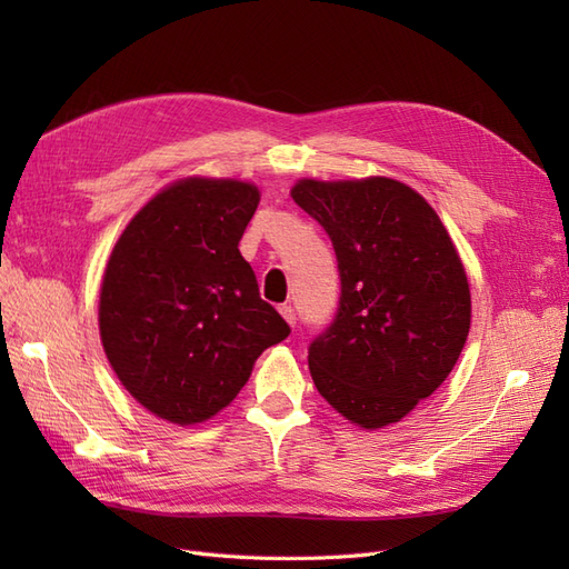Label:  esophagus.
Here are the masks:
<instances>
[{
  "label": "esophagus",
  "instance_id": "1",
  "mask_svg": "<svg viewBox=\"0 0 569 569\" xmlns=\"http://www.w3.org/2000/svg\"><path fill=\"white\" fill-rule=\"evenodd\" d=\"M280 316L289 322V325H295L297 322V313H295V308H291V306H287V303H282L280 306Z\"/></svg>",
  "mask_w": 569,
  "mask_h": 569
}]
</instances>
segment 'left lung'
Wrapping results in <instances>:
<instances>
[{
    "label": "left lung",
    "mask_w": 569,
    "mask_h": 569,
    "mask_svg": "<svg viewBox=\"0 0 569 569\" xmlns=\"http://www.w3.org/2000/svg\"><path fill=\"white\" fill-rule=\"evenodd\" d=\"M337 256L341 297L308 347L327 403L377 429L432 396L470 332V287L449 232L416 189L389 178L291 189Z\"/></svg>",
    "instance_id": "8db88e82"
}]
</instances>
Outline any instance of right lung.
Returning a JSON list of instances; mask_svg holds the SVG:
<instances>
[{"instance_id": "1", "label": "right lung", "mask_w": 569, "mask_h": 569, "mask_svg": "<svg viewBox=\"0 0 569 569\" xmlns=\"http://www.w3.org/2000/svg\"><path fill=\"white\" fill-rule=\"evenodd\" d=\"M258 199L249 182L180 180L113 247L101 343L123 387L168 422L216 416L247 385L253 360L291 332L239 253Z\"/></svg>"}]
</instances>
